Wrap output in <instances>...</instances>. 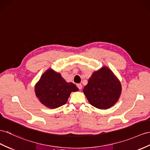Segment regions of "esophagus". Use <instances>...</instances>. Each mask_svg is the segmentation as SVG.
Returning a JSON list of instances; mask_svg holds the SVG:
<instances>
[{
	"instance_id": "obj_1",
	"label": "esophagus",
	"mask_w": 150,
	"mask_h": 150,
	"mask_svg": "<svg viewBox=\"0 0 150 150\" xmlns=\"http://www.w3.org/2000/svg\"><path fill=\"white\" fill-rule=\"evenodd\" d=\"M77 86H78V88H79V90H81V89L82 88V87H83V86H82L81 84H80V83L77 84Z\"/></svg>"
}]
</instances>
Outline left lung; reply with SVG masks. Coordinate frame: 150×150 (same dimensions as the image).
<instances>
[{"instance_id": "1", "label": "left lung", "mask_w": 150, "mask_h": 150, "mask_svg": "<svg viewBox=\"0 0 150 150\" xmlns=\"http://www.w3.org/2000/svg\"><path fill=\"white\" fill-rule=\"evenodd\" d=\"M122 90L118 78L109 67L103 66L92 73L83 91L91 105L107 109L117 103Z\"/></svg>"}]
</instances>
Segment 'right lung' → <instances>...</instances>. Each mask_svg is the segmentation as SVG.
<instances>
[{"label": "right lung", "mask_w": 150, "mask_h": 150, "mask_svg": "<svg viewBox=\"0 0 150 150\" xmlns=\"http://www.w3.org/2000/svg\"><path fill=\"white\" fill-rule=\"evenodd\" d=\"M34 88L36 97L50 109H56L66 104L71 92L79 91L74 83H67L60 73L51 68L43 73Z\"/></svg>", "instance_id": "add662e5"}]
</instances>
